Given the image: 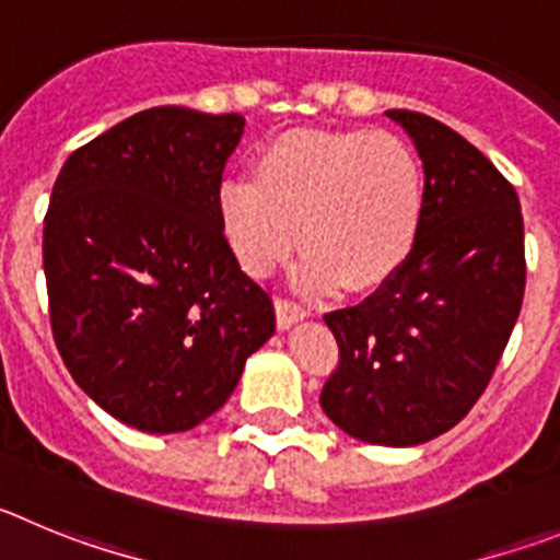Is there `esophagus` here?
Listing matches in <instances>:
<instances>
[{
    "label": "esophagus",
    "instance_id": "esophagus-1",
    "mask_svg": "<svg viewBox=\"0 0 560 560\" xmlns=\"http://www.w3.org/2000/svg\"><path fill=\"white\" fill-rule=\"evenodd\" d=\"M310 315V310L306 306H301L299 301L292 299H276V320H279L281 329H287V326H292L295 320H301V317Z\"/></svg>",
    "mask_w": 560,
    "mask_h": 560
}]
</instances>
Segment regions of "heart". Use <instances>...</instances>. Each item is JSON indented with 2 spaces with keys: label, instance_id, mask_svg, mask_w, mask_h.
I'll list each match as a JSON object with an SVG mask.
<instances>
[{
  "label": "heart",
  "instance_id": "heart-1",
  "mask_svg": "<svg viewBox=\"0 0 560 560\" xmlns=\"http://www.w3.org/2000/svg\"><path fill=\"white\" fill-rule=\"evenodd\" d=\"M427 214V173L390 130L295 128L225 180L220 218L240 265L268 276L299 245L310 290H376L405 268Z\"/></svg>",
  "mask_w": 560,
  "mask_h": 560
}]
</instances>
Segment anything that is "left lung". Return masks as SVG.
<instances>
[{
    "label": "left lung",
    "instance_id": "left-lung-1",
    "mask_svg": "<svg viewBox=\"0 0 560 560\" xmlns=\"http://www.w3.org/2000/svg\"><path fill=\"white\" fill-rule=\"evenodd\" d=\"M387 117L424 161V225L399 273L324 315L340 360L320 407L351 438L416 446L452 430L500 365L525 299V223L475 144L418 110Z\"/></svg>",
    "mask_w": 560,
    "mask_h": 560
}]
</instances>
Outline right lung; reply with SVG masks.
<instances>
[{
    "instance_id": "1",
    "label": "right lung",
    "mask_w": 560,
    "mask_h": 560,
    "mask_svg": "<svg viewBox=\"0 0 560 560\" xmlns=\"http://www.w3.org/2000/svg\"><path fill=\"white\" fill-rule=\"evenodd\" d=\"M240 114L139 110L67 159L44 218L49 324L72 380L142 432L218 412L276 331L220 218Z\"/></svg>"
}]
</instances>
